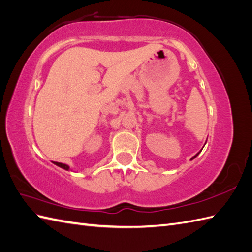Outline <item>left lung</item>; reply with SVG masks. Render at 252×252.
Returning a JSON list of instances; mask_svg holds the SVG:
<instances>
[{
    "mask_svg": "<svg viewBox=\"0 0 252 252\" xmlns=\"http://www.w3.org/2000/svg\"><path fill=\"white\" fill-rule=\"evenodd\" d=\"M201 151H202V150H201ZM201 151H200V152H201ZM200 152H197V154H196V155H195V156H194V157H192V158H191V159H193V158H196V157H197V156H199V154H200Z\"/></svg>",
    "mask_w": 252,
    "mask_h": 252,
    "instance_id": "1",
    "label": "left lung"
}]
</instances>
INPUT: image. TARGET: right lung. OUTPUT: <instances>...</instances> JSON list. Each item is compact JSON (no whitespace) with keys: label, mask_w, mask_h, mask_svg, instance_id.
Instances as JSON below:
<instances>
[{"label":"right lung","mask_w":252,"mask_h":252,"mask_svg":"<svg viewBox=\"0 0 252 252\" xmlns=\"http://www.w3.org/2000/svg\"><path fill=\"white\" fill-rule=\"evenodd\" d=\"M52 163L55 164V165H57V166H59V167H61V168L65 169V170H69V166L66 165V164H63V163H59V162H52Z\"/></svg>","instance_id":"obj_1"}]
</instances>
